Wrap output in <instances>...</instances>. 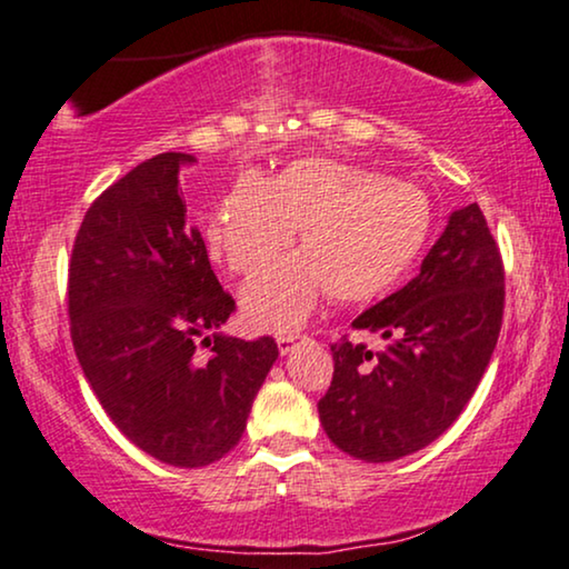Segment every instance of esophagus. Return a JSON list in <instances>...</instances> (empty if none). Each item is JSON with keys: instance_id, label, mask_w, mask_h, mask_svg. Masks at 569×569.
Wrapping results in <instances>:
<instances>
[{"instance_id": "esophagus-1", "label": "esophagus", "mask_w": 569, "mask_h": 569, "mask_svg": "<svg viewBox=\"0 0 569 569\" xmlns=\"http://www.w3.org/2000/svg\"><path fill=\"white\" fill-rule=\"evenodd\" d=\"M297 338H299V336H280V338H278V351H280V356H286V353L293 351V343H297Z\"/></svg>"}]
</instances>
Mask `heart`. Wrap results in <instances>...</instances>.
Listing matches in <instances>:
<instances>
[{"instance_id": "obj_1", "label": "heart", "mask_w": 569, "mask_h": 569, "mask_svg": "<svg viewBox=\"0 0 569 569\" xmlns=\"http://www.w3.org/2000/svg\"><path fill=\"white\" fill-rule=\"evenodd\" d=\"M431 223L421 187L336 158H301L268 179L241 173L210 210L202 237L210 257L249 276L300 229L306 249L241 289V312L254 330L293 332L325 293L363 305L396 289L427 249Z\"/></svg>"}]
</instances>
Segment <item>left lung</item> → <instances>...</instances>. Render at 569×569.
<instances>
[{
    "mask_svg": "<svg viewBox=\"0 0 569 569\" xmlns=\"http://www.w3.org/2000/svg\"><path fill=\"white\" fill-rule=\"evenodd\" d=\"M502 309V257L473 202L448 218L419 276L353 320L388 340L382 351L348 338L332 346L336 372L317 403L330 442L367 463L435 442L479 388Z\"/></svg>",
    "mask_w": 569,
    "mask_h": 569,
    "instance_id": "1",
    "label": "left lung"
}]
</instances>
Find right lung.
Instances as JSON below:
<instances>
[{"label":"right lung","mask_w":569,"mask_h":569,"mask_svg":"<svg viewBox=\"0 0 569 569\" xmlns=\"http://www.w3.org/2000/svg\"><path fill=\"white\" fill-rule=\"evenodd\" d=\"M161 153L88 208L70 260L72 343L98 403L161 463L200 468L237 448L254 396L278 359L272 338L221 332L233 299L189 223L179 171ZM211 346L208 360L196 340Z\"/></svg>","instance_id":"add662e5"}]
</instances>
